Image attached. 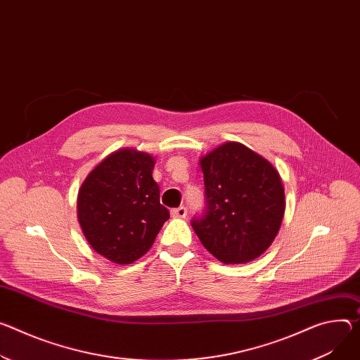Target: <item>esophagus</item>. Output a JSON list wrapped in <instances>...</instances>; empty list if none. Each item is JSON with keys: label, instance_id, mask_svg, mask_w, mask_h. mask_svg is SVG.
<instances>
[{"label": "esophagus", "instance_id": "1", "mask_svg": "<svg viewBox=\"0 0 360 360\" xmlns=\"http://www.w3.org/2000/svg\"><path fill=\"white\" fill-rule=\"evenodd\" d=\"M188 214L186 211V207H178V208H174L171 210V215L175 217V218H185Z\"/></svg>", "mask_w": 360, "mask_h": 360}]
</instances>
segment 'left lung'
Returning <instances> with one entry per match:
<instances>
[{
  "label": "left lung",
  "instance_id": "left-lung-1",
  "mask_svg": "<svg viewBox=\"0 0 360 360\" xmlns=\"http://www.w3.org/2000/svg\"><path fill=\"white\" fill-rule=\"evenodd\" d=\"M207 208L192 228L202 245L224 264H243L274 241L284 217L278 171L238 142H226L200 159Z\"/></svg>",
  "mask_w": 360,
  "mask_h": 360
}]
</instances>
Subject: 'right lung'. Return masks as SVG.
Listing matches in <instances>:
<instances>
[{
    "label": "right lung",
    "instance_id": "add662e5",
    "mask_svg": "<svg viewBox=\"0 0 360 360\" xmlns=\"http://www.w3.org/2000/svg\"><path fill=\"white\" fill-rule=\"evenodd\" d=\"M155 159L136 149H119L84 179L77 218L91 248L116 264H130L152 247L169 211L160 205L152 178Z\"/></svg>",
    "mask_w": 360,
    "mask_h": 360
}]
</instances>
